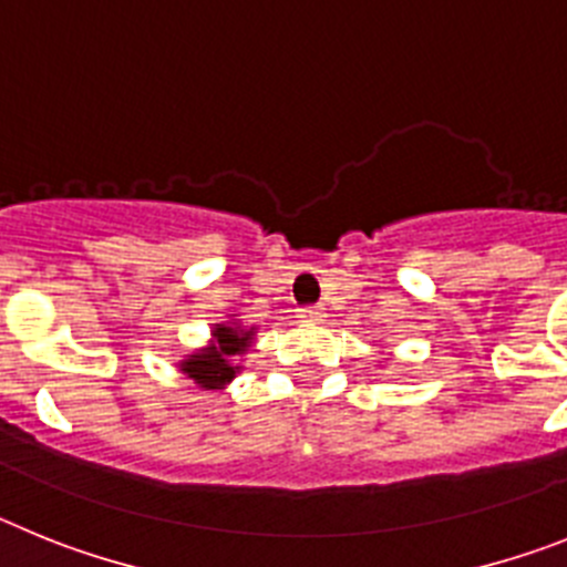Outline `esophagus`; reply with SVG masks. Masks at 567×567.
Segmentation results:
<instances>
[{"label":"esophagus","instance_id":"1","mask_svg":"<svg viewBox=\"0 0 567 567\" xmlns=\"http://www.w3.org/2000/svg\"><path fill=\"white\" fill-rule=\"evenodd\" d=\"M298 318H303V320H323V318H327V309L318 307V303H312V307H300L298 309Z\"/></svg>","mask_w":567,"mask_h":567}]
</instances>
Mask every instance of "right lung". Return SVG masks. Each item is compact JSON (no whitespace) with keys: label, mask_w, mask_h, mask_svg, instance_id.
<instances>
[{"label":"right lung","mask_w":567,"mask_h":567,"mask_svg":"<svg viewBox=\"0 0 567 567\" xmlns=\"http://www.w3.org/2000/svg\"><path fill=\"white\" fill-rule=\"evenodd\" d=\"M252 343V332H244L238 323H218L215 327V346L198 354H189L182 369L204 389H218L235 378V365H229L233 354H244Z\"/></svg>","instance_id":"right-lung-1"}]
</instances>
